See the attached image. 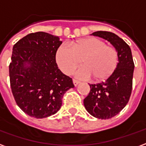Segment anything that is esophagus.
Masks as SVG:
<instances>
[{"mask_svg":"<svg viewBox=\"0 0 146 146\" xmlns=\"http://www.w3.org/2000/svg\"><path fill=\"white\" fill-rule=\"evenodd\" d=\"M73 84H74V86H75V87H76V86L78 85V84H80L79 81H78V80H75V79L73 80Z\"/></svg>","mask_w":146,"mask_h":146,"instance_id":"esophagus-1","label":"esophagus"}]
</instances>
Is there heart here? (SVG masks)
<instances>
[{
  "label": "heart",
  "instance_id": "heart-1",
  "mask_svg": "<svg viewBox=\"0 0 146 146\" xmlns=\"http://www.w3.org/2000/svg\"><path fill=\"white\" fill-rule=\"evenodd\" d=\"M84 66L76 70L75 75L80 79L93 77L101 81L110 77L118 65V53L96 37H86L73 42L70 46L62 44L58 48L56 62L65 74L73 73L80 63Z\"/></svg>",
  "mask_w": 146,
  "mask_h": 146
}]
</instances>
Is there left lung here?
Instances as JSON below:
<instances>
[{
    "label": "left lung",
    "instance_id": "8db88e82",
    "mask_svg": "<svg viewBox=\"0 0 146 146\" xmlns=\"http://www.w3.org/2000/svg\"><path fill=\"white\" fill-rule=\"evenodd\" d=\"M92 35L106 40L118 53V65L106 81L89 84L90 92L84 98L86 110L95 118L106 119L117 115L127 104L131 94L135 65L129 45L116 34L97 31Z\"/></svg>",
    "mask_w": 146,
    "mask_h": 146
}]
</instances>
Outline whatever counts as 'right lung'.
<instances>
[{
	"label": "right lung",
	"mask_w": 146,
	"mask_h": 146,
	"mask_svg": "<svg viewBox=\"0 0 146 146\" xmlns=\"http://www.w3.org/2000/svg\"><path fill=\"white\" fill-rule=\"evenodd\" d=\"M59 37L44 32L30 33L13 46L9 66L11 88L19 107L37 119L54 115L73 80L55 61Z\"/></svg>",
	"instance_id": "add662e5"
}]
</instances>
